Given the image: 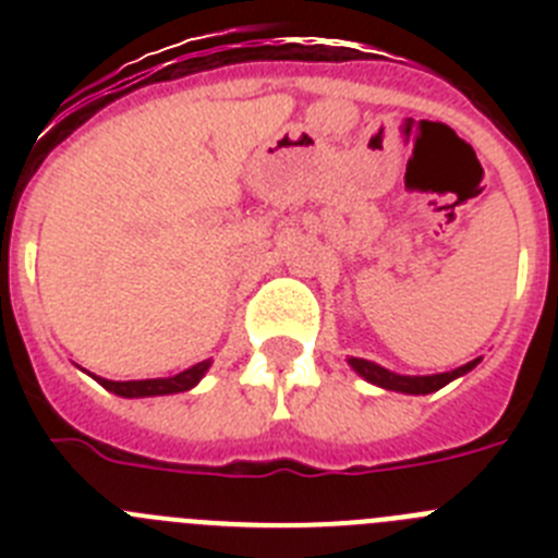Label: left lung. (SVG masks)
Segmentation results:
<instances>
[{
	"mask_svg": "<svg viewBox=\"0 0 558 558\" xmlns=\"http://www.w3.org/2000/svg\"><path fill=\"white\" fill-rule=\"evenodd\" d=\"M477 363H481V357L470 360V363H463V366L452 368V372L422 374V377L416 374V377H413V374H397V372H391V368L377 366V363H372V360L349 357V366H352L360 377L366 379V383L386 388V391L413 393V397H418V393H433V391H438V388H445L447 383H452V379H458V377H463L466 372H472Z\"/></svg>",
	"mask_w": 558,
	"mask_h": 558,
	"instance_id": "8db88e82",
	"label": "left lung"
}]
</instances>
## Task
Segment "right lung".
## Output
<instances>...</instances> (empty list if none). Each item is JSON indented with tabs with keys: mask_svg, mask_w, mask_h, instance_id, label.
I'll return each instance as SVG.
<instances>
[{
	"mask_svg": "<svg viewBox=\"0 0 558 558\" xmlns=\"http://www.w3.org/2000/svg\"><path fill=\"white\" fill-rule=\"evenodd\" d=\"M211 360H201L195 366L184 368L181 374H172V377H156V379H106V377H92L100 383L106 391L117 393V397H125V399H142V397H167V393H181V391H190L195 388L204 379V374L209 372Z\"/></svg>",
	"mask_w": 558,
	"mask_h": 558,
	"instance_id": "right-lung-1",
	"label": "right lung"
}]
</instances>
